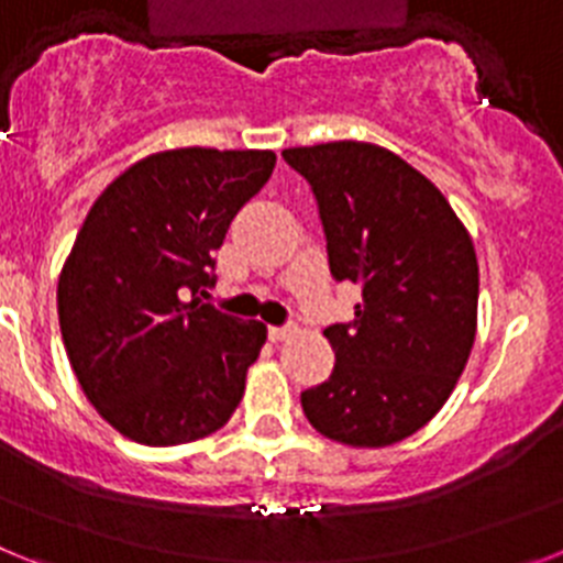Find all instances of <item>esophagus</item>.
I'll use <instances>...</instances> for the list:
<instances>
[{
  "label": "esophagus",
  "instance_id": "obj_1",
  "mask_svg": "<svg viewBox=\"0 0 563 563\" xmlns=\"http://www.w3.org/2000/svg\"><path fill=\"white\" fill-rule=\"evenodd\" d=\"M292 332H296V327H292V324H282V327H267V335H271L273 341H285V338H290Z\"/></svg>",
  "mask_w": 563,
  "mask_h": 563
}]
</instances>
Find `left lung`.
Instances as JSON below:
<instances>
[{"instance_id":"8db88e82","label":"left lung","mask_w":563,"mask_h":563,"mask_svg":"<svg viewBox=\"0 0 563 563\" xmlns=\"http://www.w3.org/2000/svg\"><path fill=\"white\" fill-rule=\"evenodd\" d=\"M282 157L310 183L332 278L363 292L352 321L324 330L335 366L301 391V409L343 445L406 440L449 400L474 346V242L440 188L389 148L338 141Z\"/></svg>"}]
</instances>
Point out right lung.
Instances as JSON below:
<instances>
[{"mask_svg": "<svg viewBox=\"0 0 563 563\" xmlns=\"http://www.w3.org/2000/svg\"><path fill=\"white\" fill-rule=\"evenodd\" d=\"M273 166L256 148H174L134 163L89 208L58 278V324L84 395L129 440H200L242 400L267 330L200 296Z\"/></svg>", "mask_w": 563, "mask_h": 563, "instance_id": "1", "label": "right lung"}]
</instances>
